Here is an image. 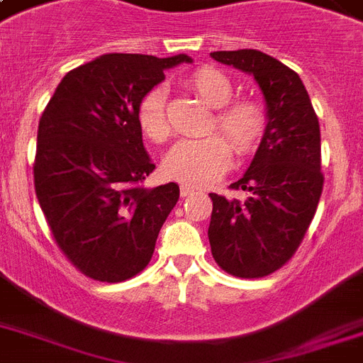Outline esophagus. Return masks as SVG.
Returning a JSON list of instances; mask_svg holds the SVG:
<instances>
[{"label": "esophagus", "mask_w": 363, "mask_h": 363, "mask_svg": "<svg viewBox=\"0 0 363 363\" xmlns=\"http://www.w3.org/2000/svg\"><path fill=\"white\" fill-rule=\"evenodd\" d=\"M194 192H196V188L190 186V184H182V186H181V196H182V198H186V196H192Z\"/></svg>", "instance_id": "esophagus-1"}]
</instances>
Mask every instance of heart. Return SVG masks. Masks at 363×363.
Returning <instances> with one entry per match:
<instances>
[{
    "label": "heart",
    "instance_id": "obj_1",
    "mask_svg": "<svg viewBox=\"0 0 363 363\" xmlns=\"http://www.w3.org/2000/svg\"><path fill=\"white\" fill-rule=\"evenodd\" d=\"M188 86L203 99L205 104L216 109L213 128L228 137L235 154L245 156L252 152L265 130V113L254 99L233 98V84L224 73L213 67H201L188 77ZM137 121L141 131L150 141L162 143L171 133V125L165 113V92L152 88L137 109ZM232 162L230 145L220 135L201 137V139H181L165 154L164 171L177 181L188 184H207L215 181L228 169Z\"/></svg>",
    "mask_w": 363,
    "mask_h": 363
}]
</instances>
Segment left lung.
Listing matches in <instances>:
<instances>
[{"instance_id":"1","label":"left lung","mask_w":363,"mask_h":363,"mask_svg":"<svg viewBox=\"0 0 363 363\" xmlns=\"http://www.w3.org/2000/svg\"><path fill=\"white\" fill-rule=\"evenodd\" d=\"M211 58L248 73L265 101V130L245 175L232 188L247 198L209 194L213 258L230 275L258 279L292 258L318 207L320 125L296 71L254 48L218 50Z\"/></svg>"}]
</instances>
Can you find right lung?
Masks as SVG:
<instances>
[{
    "mask_svg": "<svg viewBox=\"0 0 363 363\" xmlns=\"http://www.w3.org/2000/svg\"><path fill=\"white\" fill-rule=\"evenodd\" d=\"M186 54H104L62 79L37 130L35 194L50 232L90 279L121 282L152 258L179 184L145 186L156 165L137 109Z\"/></svg>",
    "mask_w": 363,
    "mask_h": 363,
    "instance_id": "obj_1",
    "label": "right lung"
}]
</instances>
